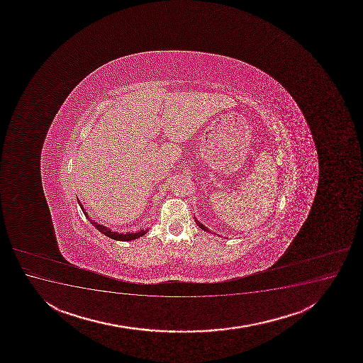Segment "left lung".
Wrapping results in <instances>:
<instances>
[{
    "mask_svg": "<svg viewBox=\"0 0 363 363\" xmlns=\"http://www.w3.org/2000/svg\"><path fill=\"white\" fill-rule=\"evenodd\" d=\"M196 220V223L198 225V226L201 227V230H205V232H210L209 228L208 227H205L201 222L198 221L196 218H194Z\"/></svg>",
    "mask_w": 363,
    "mask_h": 363,
    "instance_id": "left-lung-1",
    "label": "left lung"
}]
</instances>
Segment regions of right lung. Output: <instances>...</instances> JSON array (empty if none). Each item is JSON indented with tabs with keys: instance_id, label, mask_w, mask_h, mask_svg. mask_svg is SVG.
<instances>
[{
	"instance_id": "1",
	"label": "right lung",
	"mask_w": 363,
	"mask_h": 363,
	"mask_svg": "<svg viewBox=\"0 0 363 363\" xmlns=\"http://www.w3.org/2000/svg\"><path fill=\"white\" fill-rule=\"evenodd\" d=\"M77 203H79V205H80V208H82V211H84V213H85L86 218H89V221L94 225L97 230L101 232V233H103V235H107V237H109V238L114 239V240H121V242H130V240H133V239L140 238V237H143V235L148 232V230H138V232H133V233H118V232H114V230H111L108 227L103 226V225H101V223H97V222L94 221V220H91L90 216L87 215V213H86L85 209L82 208V201H79L77 199Z\"/></svg>"
}]
</instances>
